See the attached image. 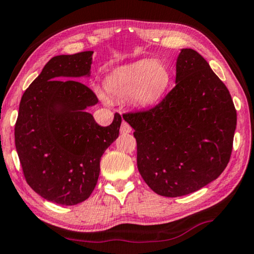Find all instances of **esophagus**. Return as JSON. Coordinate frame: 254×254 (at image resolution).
Returning <instances> with one entry per match:
<instances>
[{
	"mask_svg": "<svg viewBox=\"0 0 254 254\" xmlns=\"http://www.w3.org/2000/svg\"><path fill=\"white\" fill-rule=\"evenodd\" d=\"M131 127L128 126V124L127 123V122H124L123 121V123H122V126H121V133H123V134H127V133H130L131 132Z\"/></svg>",
	"mask_w": 254,
	"mask_h": 254,
	"instance_id": "1",
	"label": "esophagus"
}]
</instances>
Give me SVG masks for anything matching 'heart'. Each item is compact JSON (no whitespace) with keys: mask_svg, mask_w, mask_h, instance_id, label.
Instances as JSON below:
<instances>
[{"mask_svg":"<svg viewBox=\"0 0 254 254\" xmlns=\"http://www.w3.org/2000/svg\"><path fill=\"white\" fill-rule=\"evenodd\" d=\"M170 71L166 64L155 60H142L116 70L105 81V88L115 98H127L138 107L158 102L169 86ZM101 98L106 100L105 95Z\"/></svg>","mask_w":254,"mask_h":254,"instance_id":"b5f03b06","label":"heart"}]
</instances>
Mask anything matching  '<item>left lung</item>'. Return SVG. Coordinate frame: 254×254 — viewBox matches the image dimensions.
<instances>
[{"label": "left lung", "instance_id": "obj_1", "mask_svg": "<svg viewBox=\"0 0 254 254\" xmlns=\"http://www.w3.org/2000/svg\"><path fill=\"white\" fill-rule=\"evenodd\" d=\"M137 166L155 193L181 197L198 191L226 169L237 114L226 85L193 49H182L176 86L158 105L127 113Z\"/></svg>", "mask_w": 254, "mask_h": 254}]
</instances>
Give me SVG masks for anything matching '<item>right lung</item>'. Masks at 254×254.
<instances>
[{
    "mask_svg": "<svg viewBox=\"0 0 254 254\" xmlns=\"http://www.w3.org/2000/svg\"><path fill=\"white\" fill-rule=\"evenodd\" d=\"M93 52L59 55L24 92L15 126V144L27 184L48 201L83 202L94 190L100 160L119 137L122 117L100 127L87 107L98 103L77 78L90 76Z\"/></svg>",
    "mask_w": 254,
    "mask_h": 254,
    "instance_id": "add662e5",
    "label": "right lung"
}]
</instances>
